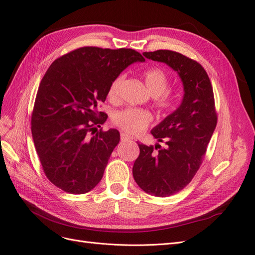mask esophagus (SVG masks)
I'll use <instances>...</instances> for the list:
<instances>
[{"label": "esophagus", "mask_w": 255, "mask_h": 255, "mask_svg": "<svg viewBox=\"0 0 255 255\" xmlns=\"http://www.w3.org/2000/svg\"><path fill=\"white\" fill-rule=\"evenodd\" d=\"M120 138H121V141H129V140L133 139L129 135H128L126 133H121L120 134Z\"/></svg>", "instance_id": "esophagus-1"}]
</instances>
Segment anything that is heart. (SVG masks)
Here are the masks:
<instances>
[{"label":"heart","instance_id":"1","mask_svg":"<svg viewBox=\"0 0 255 255\" xmlns=\"http://www.w3.org/2000/svg\"><path fill=\"white\" fill-rule=\"evenodd\" d=\"M143 77L149 93L154 96L155 106L162 111L174 110L177 106L178 98L175 93L167 90L169 87V77L164 71L160 68H151L145 71ZM124 81V74H120L113 79L108 90L109 99L113 101L118 99ZM151 121L152 116L149 112L135 108L118 111L113 116L114 125L129 134H139L145 130Z\"/></svg>","mask_w":255,"mask_h":255}]
</instances>
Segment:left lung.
Returning <instances> with one entry per match:
<instances>
[{
    "label": "left lung",
    "mask_w": 255,
    "mask_h": 255,
    "mask_svg": "<svg viewBox=\"0 0 255 255\" xmlns=\"http://www.w3.org/2000/svg\"><path fill=\"white\" fill-rule=\"evenodd\" d=\"M143 55L177 71L184 86L181 106L150 131L166 147L138 143L140 154L133 166L138 186L148 195L164 198L187 186L197 174L218 115L210 79L198 62L171 50Z\"/></svg>",
    "instance_id": "left-lung-1"
}]
</instances>
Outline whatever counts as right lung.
<instances>
[{
  "label": "right lung",
  "mask_w": 255,
  "mask_h": 255,
  "mask_svg": "<svg viewBox=\"0 0 255 255\" xmlns=\"http://www.w3.org/2000/svg\"><path fill=\"white\" fill-rule=\"evenodd\" d=\"M144 60L134 49L81 47L51 64L37 90L31 131L45 175L56 187L83 195L103 179L120 134L97 130L108 118L98 106L115 77Z\"/></svg>",
  "instance_id": "right-lung-1"
}]
</instances>
